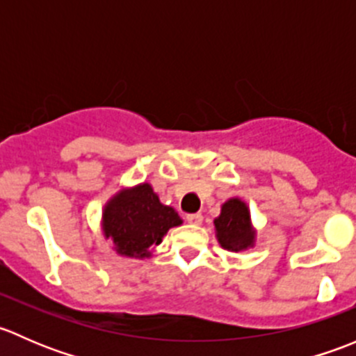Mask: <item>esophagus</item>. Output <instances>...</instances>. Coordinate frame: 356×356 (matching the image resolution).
<instances>
[{"label":"esophagus","mask_w":356,"mask_h":356,"mask_svg":"<svg viewBox=\"0 0 356 356\" xmlns=\"http://www.w3.org/2000/svg\"><path fill=\"white\" fill-rule=\"evenodd\" d=\"M186 220H188L189 224H193V225H200L201 222H203V215H201V213H189L188 217H186Z\"/></svg>","instance_id":"obj_1"}]
</instances>
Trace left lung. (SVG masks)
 I'll return each mask as SVG.
<instances>
[{
	"label": "left lung",
	"instance_id": "obj_1",
	"mask_svg": "<svg viewBox=\"0 0 356 356\" xmlns=\"http://www.w3.org/2000/svg\"><path fill=\"white\" fill-rule=\"evenodd\" d=\"M213 225L218 245L224 250L238 253L254 246L257 231L251 224L250 208L243 200L231 198L225 201Z\"/></svg>",
	"mask_w": 356,
	"mask_h": 356
}]
</instances>
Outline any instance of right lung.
Masks as SVG:
<instances>
[{"mask_svg": "<svg viewBox=\"0 0 356 356\" xmlns=\"http://www.w3.org/2000/svg\"><path fill=\"white\" fill-rule=\"evenodd\" d=\"M181 224L177 211L161 203L148 182L115 193L102 215L103 234L113 241V250L139 260L152 257L149 248L160 245L168 229Z\"/></svg>", "mask_w": 356, "mask_h": 356, "instance_id": "right-lung-1", "label": "right lung"}]
</instances>
